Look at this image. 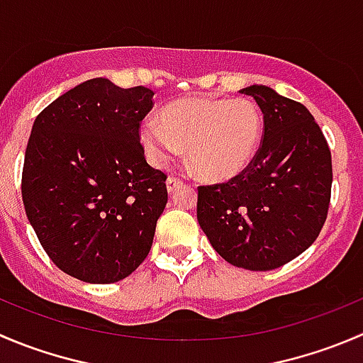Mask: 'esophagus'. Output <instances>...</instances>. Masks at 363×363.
Segmentation results:
<instances>
[{
  "label": "esophagus",
  "instance_id": "esophagus-1",
  "mask_svg": "<svg viewBox=\"0 0 363 363\" xmlns=\"http://www.w3.org/2000/svg\"><path fill=\"white\" fill-rule=\"evenodd\" d=\"M182 186V181H179L177 177H168L167 179V189L168 193H174L175 189H179Z\"/></svg>",
  "mask_w": 363,
  "mask_h": 363
}]
</instances>
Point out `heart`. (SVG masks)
Returning a JSON list of instances; mask_svg holds the SVG:
<instances>
[{"instance_id":"obj_1","label":"heart","mask_w":363,"mask_h":363,"mask_svg":"<svg viewBox=\"0 0 363 363\" xmlns=\"http://www.w3.org/2000/svg\"><path fill=\"white\" fill-rule=\"evenodd\" d=\"M262 115L252 99L193 97L168 104L161 121L140 125V142L156 167L188 147V161L206 181H228L248 168L262 138Z\"/></svg>"}]
</instances>
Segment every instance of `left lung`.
Here are the masks:
<instances>
[{
    "mask_svg": "<svg viewBox=\"0 0 363 363\" xmlns=\"http://www.w3.org/2000/svg\"><path fill=\"white\" fill-rule=\"evenodd\" d=\"M264 115V140L242 174L200 186L196 220L232 266L269 271L318 239L332 193V154L303 104L264 84L239 90Z\"/></svg>",
    "mask_w": 363,
    "mask_h": 363,
    "instance_id": "8db88e82",
    "label": "left lung"
}]
</instances>
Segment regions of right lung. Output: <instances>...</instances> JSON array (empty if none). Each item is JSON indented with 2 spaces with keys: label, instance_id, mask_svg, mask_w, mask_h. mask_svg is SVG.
<instances>
[{
  "label": "right lung",
  "instance_id": "add662e5",
  "mask_svg": "<svg viewBox=\"0 0 363 363\" xmlns=\"http://www.w3.org/2000/svg\"><path fill=\"white\" fill-rule=\"evenodd\" d=\"M145 86L88 79L33 122L23 168L26 216L49 259L88 284H115L145 260L168 202L167 175L140 145Z\"/></svg>",
  "mask_w": 363,
  "mask_h": 363
}]
</instances>
